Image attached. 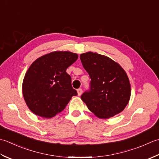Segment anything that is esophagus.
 Masks as SVG:
<instances>
[{
	"label": "esophagus",
	"mask_w": 159,
	"mask_h": 159,
	"mask_svg": "<svg viewBox=\"0 0 159 159\" xmlns=\"http://www.w3.org/2000/svg\"><path fill=\"white\" fill-rule=\"evenodd\" d=\"M77 95H78V96H80L82 93V89H78L77 90Z\"/></svg>",
	"instance_id": "obj_1"
}]
</instances>
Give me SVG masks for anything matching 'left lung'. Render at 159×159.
Segmentation results:
<instances>
[{
  "label": "left lung",
  "instance_id": "left-lung-1",
  "mask_svg": "<svg viewBox=\"0 0 159 159\" xmlns=\"http://www.w3.org/2000/svg\"><path fill=\"white\" fill-rule=\"evenodd\" d=\"M90 77V89L81 99L98 117L108 119L120 113L129 102L130 84L125 71L111 58L97 53L80 55Z\"/></svg>",
  "mask_w": 159,
  "mask_h": 159
}]
</instances>
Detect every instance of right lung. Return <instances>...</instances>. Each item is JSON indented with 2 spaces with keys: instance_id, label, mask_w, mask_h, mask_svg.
<instances>
[{
  "instance_id": "right-lung-1",
  "label": "right lung",
  "mask_w": 159,
  "mask_h": 159,
  "mask_svg": "<svg viewBox=\"0 0 159 159\" xmlns=\"http://www.w3.org/2000/svg\"><path fill=\"white\" fill-rule=\"evenodd\" d=\"M77 58V53L70 51H54L31 64L22 82V94L32 112L44 118L53 117L77 95L66 73Z\"/></svg>"
}]
</instances>
